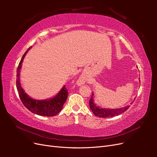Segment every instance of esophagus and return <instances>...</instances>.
Here are the masks:
<instances>
[{
  "label": "esophagus",
  "mask_w": 157,
  "mask_h": 157,
  "mask_svg": "<svg viewBox=\"0 0 157 157\" xmlns=\"http://www.w3.org/2000/svg\"><path fill=\"white\" fill-rule=\"evenodd\" d=\"M78 84H82V79H79L78 80Z\"/></svg>",
  "instance_id": "obj_1"
}]
</instances>
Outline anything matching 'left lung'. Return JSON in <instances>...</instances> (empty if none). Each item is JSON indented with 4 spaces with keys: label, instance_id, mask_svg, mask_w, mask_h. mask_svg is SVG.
<instances>
[{
    "label": "left lung",
    "instance_id": "1",
    "mask_svg": "<svg viewBox=\"0 0 157 157\" xmlns=\"http://www.w3.org/2000/svg\"><path fill=\"white\" fill-rule=\"evenodd\" d=\"M94 93H92V98H90L89 101L90 108L91 111L94 113V115L96 117L100 118H108V117H113L121 115V114L125 112L127 109L130 107L129 105L118 109H107V108H100L97 106L96 103L94 101ZM134 102V101H133ZM132 102L131 104L133 103Z\"/></svg>",
    "mask_w": 157,
    "mask_h": 157
}]
</instances>
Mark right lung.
Listing matches in <instances>:
<instances>
[{
    "instance_id": "1",
    "label": "right lung",
    "mask_w": 157,
    "mask_h": 157,
    "mask_svg": "<svg viewBox=\"0 0 157 157\" xmlns=\"http://www.w3.org/2000/svg\"><path fill=\"white\" fill-rule=\"evenodd\" d=\"M29 47L22 56L21 59L17 67L16 75V87L19 96L25 107L33 113L38 115L45 117H54L61 111L63 104L67 100L68 90L64 86L59 93L54 98L46 100H37L30 98L22 88L20 82V73L21 68V63L27 52L30 50Z\"/></svg>"
}]
</instances>
